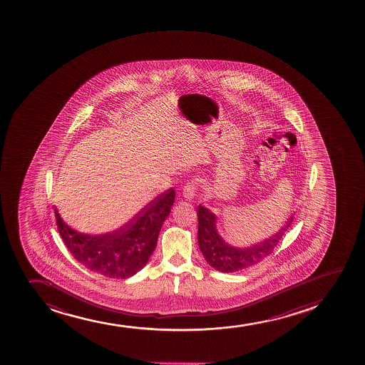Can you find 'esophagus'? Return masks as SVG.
I'll list each match as a JSON object with an SVG mask.
<instances>
[{
    "label": "esophagus",
    "mask_w": 365,
    "mask_h": 365,
    "mask_svg": "<svg viewBox=\"0 0 365 365\" xmlns=\"http://www.w3.org/2000/svg\"><path fill=\"white\" fill-rule=\"evenodd\" d=\"M197 183L195 180H190L187 185L183 187V192H182V197H185V200H192L195 192H197Z\"/></svg>",
    "instance_id": "obj_1"
}]
</instances>
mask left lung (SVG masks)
<instances>
[{"mask_svg": "<svg viewBox=\"0 0 365 365\" xmlns=\"http://www.w3.org/2000/svg\"><path fill=\"white\" fill-rule=\"evenodd\" d=\"M197 242L206 262L222 273L246 269L268 257L294 220L291 216L283 228L272 237L247 247H238L225 242L217 230V217L205 206H197Z\"/></svg>", "mask_w": 365, "mask_h": 365, "instance_id": "left-lung-1", "label": "left lung"}]
</instances>
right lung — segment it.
<instances>
[{
  "label": "right lung",
  "mask_w": 365,
  "mask_h": 365,
  "mask_svg": "<svg viewBox=\"0 0 365 365\" xmlns=\"http://www.w3.org/2000/svg\"><path fill=\"white\" fill-rule=\"evenodd\" d=\"M173 201L175 190L170 188L126 225L104 234L81 233L66 225L57 209L54 215L63 242L78 263L108 278L126 279L147 264Z\"/></svg>",
  "instance_id": "obj_1"
}]
</instances>
